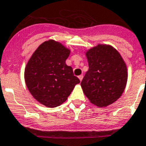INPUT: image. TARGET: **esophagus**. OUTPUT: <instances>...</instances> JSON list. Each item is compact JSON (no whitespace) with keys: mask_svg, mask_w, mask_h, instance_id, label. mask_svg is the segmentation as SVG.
<instances>
[{"mask_svg":"<svg viewBox=\"0 0 146 146\" xmlns=\"http://www.w3.org/2000/svg\"><path fill=\"white\" fill-rule=\"evenodd\" d=\"M78 78H79V80H80L81 82H82V79H83V75L79 76H78Z\"/></svg>","mask_w":146,"mask_h":146,"instance_id":"esophagus-1","label":"esophagus"}]
</instances>
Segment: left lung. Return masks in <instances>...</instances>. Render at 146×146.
Listing matches in <instances>:
<instances>
[{
	"label": "left lung",
	"instance_id": "1",
	"mask_svg": "<svg viewBox=\"0 0 146 146\" xmlns=\"http://www.w3.org/2000/svg\"><path fill=\"white\" fill-rule=\"evenodd\" d=\"M89 70L81 82L92 104L107 107L122 96L128 80L127 66L113 46L99 44L86 50Z\"/></svg>",
	"mask_w": 146,
	"mask_h": 146
}]
</instances>
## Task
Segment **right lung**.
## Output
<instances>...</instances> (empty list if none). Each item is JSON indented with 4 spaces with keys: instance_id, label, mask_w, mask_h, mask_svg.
Masks as SVG:
<instances>
[{
    "instance_id": "right-lung-1",
    "label": "right lung",
    "mask_w": 146,
    "mask_h": 146,
    "mask_svg": "<svg viewBox=\"0 0 146 146\" xmlns=\"http://www.w3.org/2000/svg\"><path fill=\"white\" fill-rule=\"evenodd\" d=\"M70 53L62 43L50 39L39 45L26 65V85L34 99L46 107L64 103L80 82L66 64Z\"/></svg>"
}]
</instances>
